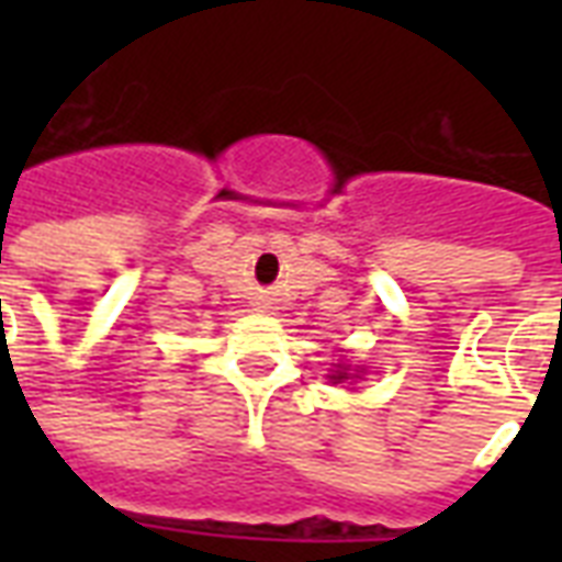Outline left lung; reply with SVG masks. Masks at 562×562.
Masks as SVG:
<instances>
[{
	"label": "left lung",
	"mask_w": 562,
	"mask_h": 562,
	"mask_svg": "<svg viewBox=\"0 0 562 562\" xmlns=\"http://www.w3.org/2000/svg\"><path fill=\"white\" fill-rule=\"evenodd\" d=\"M329 379H333L335 384H338V382H356V379H359V373H350V368H341V364H338V370H335Z\"/></svg>",
	"instance_id": "left-lung-1"
}]
</instances>
